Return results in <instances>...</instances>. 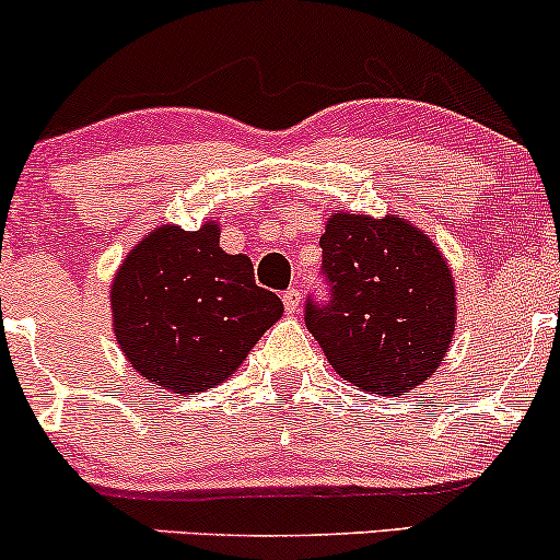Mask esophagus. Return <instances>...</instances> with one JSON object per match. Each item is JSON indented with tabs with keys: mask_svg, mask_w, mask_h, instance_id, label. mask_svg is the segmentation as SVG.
I'll return each mask as SVG.
<instances>
[{
	"mask_svg": "<svg viewBox=\"0 0 560 560\" xmlns=\"http://www.w3.org/2000/svg\"><path fill=\"white\" fill-rule=\"evenodd\" d=\"M300 300H302L300 289H287V292H284V307H287V313H298V310H300Z\"/></svg>",
	"mask_w": 560,
	"mask_h": 560,
	"instance_id": "esophagus-1",
	"label": "esophagus"
}]
</instances>
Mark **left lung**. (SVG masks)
<instances>
[{"instance_id": "1", "label": "left lung", "mask_w": 560, "mask_h": 560, "mask_svg": "<svg viewBox=\"0 0 560 560\" xmlns=\"http://www.w3.org/2000/svg\"><path fill=\"white\" fill-rule=\"evenodd\" d=\"M331 302L305 323L341 378L401 396L441 368L456 331V284L441 247L412 221L336 211L320 237Z\"/></svg>"}]
</instances>
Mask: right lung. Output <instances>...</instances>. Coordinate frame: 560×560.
Instances as JSON below:
<instances>
[{
  "mask_svg": "<svg viewBox=\"0 0 560 560\" xmlns=\"http://www.w3.org/2000/svg\"><path fill=\"white\" fill-rule=\"evenodd\" d=\"M219 234L213 219L198 232L151 229L109 287L114 339L130 368L177 396L232 378L284 313L273 292L255 284L253 260L221 250Z\"/></svg>",
  "mask_w": 560,
  "mask_h": 560,
  "instance_id": "1",
  "label": "right lung"
}]
</instances>
